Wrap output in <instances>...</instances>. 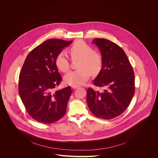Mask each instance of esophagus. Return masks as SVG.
Wrapping results in <instances>:
<instances>
[{"label": "esophagus", "instance_id": "obj_1", "mask_svg": "<svg viewBox=\"0 0 158 158\" xmlns=\"http://www.w3.org/2000/svg\"><path fill=\"white\" fill-rule=\"evenodd\" d=\"M80 86H77V85H72V86H71V88H72V89H77V88H78Z\"/></svg>", "mask_w": 158, "mask_h": 158}]
</instances>
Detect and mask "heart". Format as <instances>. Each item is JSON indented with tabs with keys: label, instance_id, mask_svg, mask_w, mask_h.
<instances>
[{
	"label": "heart",
	"instance_id": "heart-1",
	"mask_svg": "<svg viewBox=\"0 0 158 158\" xmlns=\"http://www.w3.org/2000/svg\"><path fill=\"white\" fill-rule=\"evenodd\" d=\"M72 59H80L78 63L79 69L68 72L64 77L66 84L80 85L84 84L90 77V73L96 75L100 71L103 60L102 56L94 52L90 45L82 41L76 42L70 48ZM56 65L59 70L66 72L69 70L70 63L66 52H61L56 58Z\"/></svg>",
	"mask_w": 158,
	"mask_h": 158
}]
</instances>
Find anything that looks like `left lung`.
Listing matches in <instances>:
<instances>
[{
	"mask_svg": "<svg viewBox=\"0 0 158 158\" xmlns=\"http://www.w3.org/2000/svg\"><path fill=\"white\" fill-rule=\"evenodd\" d=\"M92 43L101 53L103 64L94 85L106 87L103 92L89 88L87 104L98 118L111 119L123 113L135 94V73L123 50L114 43L95 38Z\"/></svg>",
	"mask_w": 158,
	"mask_h": 158,
	"instance_id": "obj_1",
	"label": "left lung"
}]
</instances>
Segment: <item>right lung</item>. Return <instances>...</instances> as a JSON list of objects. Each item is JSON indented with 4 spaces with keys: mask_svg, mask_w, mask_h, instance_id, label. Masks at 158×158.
<instances>
[{
    "mask_svg": "<svg viewBox=\"0 0 158 158\" xmlns=\"http://www.w3.org/2000/svg\"><path fill=\"white\" fill-rule=\"evenodd\" d=\"M72 42L47 40L33 49L24 61L19 74V94L27 113L39 122L52 123L66 114L72 90L70 86L54 90L62 80L56 58Z\"/></svg>",
    "mask_w": 158,
    "mask_h": 158,
    "instance_id": "add662e5",
    "label": "right lung"
}]
</instances>
